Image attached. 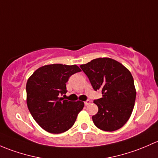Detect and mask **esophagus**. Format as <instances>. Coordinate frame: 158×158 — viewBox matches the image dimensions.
Segmentation results:
<instances>
[{"label": "esophagus", "instance_id": "obj_1", "mask_svg": "<svg viewBox=\"0 0 158 158\" xmlns=\"http://www.w3.org/2000/svg\"><path fill=\"white\" fill-rule=\"evenodd\" d=\"M90 103V100H87L86 101H84V105L87 106Z\"/></svg>", "mask_w": 158, "mask_h": 158}]
</instances>
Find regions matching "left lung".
Listing matches in <instances>:
<instances>
[{"instance_id":"obj_1","label":"left lung","mask_w":158,"mask_h":158,"mask_svg":"<svg viewBox=\"0 0 158 158\" xmlns=\"http://www.w3.org/2000/svg\"><path fill=\"white\" fill-rule=\"evenodd\" d=\"M80 67L94 90H102L101 98L94 101L98 106V113L92 116L94 125L106 131L123 127L131 116L136 97L130 71L109 58H96Z\"/></svg>"}]
</instances>
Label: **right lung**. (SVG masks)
<instances>
[{
  "mask_svg": "<svg viewBox=\"0 0 158 158\" xmlns=\"http://www.w3.org/2000/svg\"><path fill=\"white\" fill-rule=\"evenodd\" d=\"M81 70L77 65L53 64L38 68L27 83V103L35 121L46 131L59 134L73 126L84 108L82 101L64 100L66 83Z\"/></svg>",
  "mask_w": 158,
  "mask_h": 158,
  "instance_id": "obj_1",
  "label": "right lung"
}]
</instances>
